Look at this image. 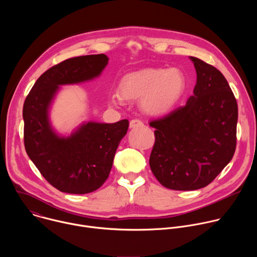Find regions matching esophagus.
Instances as JSON below:
<instances>
[{"label": "esophagus", "instance_id": "esophagus-1", "mask_svg": "<svg viewBox=\"0 0 257 257\" xmlns=\"http://www.w3.org/2000/svg\"><path fill=\"white\" fill-rule=\"evenodd\" d=\"M143 126V123L139 119H133L130 121V128H137Z\"/></svg>", "mask_w": 257, "mask_h": 257}]
</instances>
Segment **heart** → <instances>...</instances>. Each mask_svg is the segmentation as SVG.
I'll list each match as a JSON object with an SVG mask.
<instances>
[{
    "label": "heart",
    "instance_id": "heart-1",
    "mask_svg": "<svg viewBox=\"0 0 257 257\" xmlns=\"http://www.w3.org/2000/svg\"><path fill=\"white\" fill-rule=\"evenodd\" d=\"M185 87V76L178 69H142L121 79L119 92L111 95V102L120 104L124 99L141 98L140 104L144 112L161 115L175 106Z\"/></svg>",
    "mask_w": 257,
    "mask_h": 257
}]
</instances>
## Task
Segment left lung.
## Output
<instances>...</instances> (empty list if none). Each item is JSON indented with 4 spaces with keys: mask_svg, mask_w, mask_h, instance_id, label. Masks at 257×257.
Returning <instances> with one entry per match:
<instances>
[{
    "mask_svg": "<svg viewBox=\"0 0 257 257\" xmlns=\"http://www.w3.org/2000/svg\"><path fill=\"white\" fill-rule=\"evenodd\" d=\"M197 80L185 105L150 123L156 141L150 158L153 174L172 190L207 186L236 150L238 104L221 71L190 57Z\"/></svg>",
    "mask_w": 257,
    "mask_h": 257,
    "instance_id": "1",
    "label": "left lung"
}]
</instances>
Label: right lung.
<instances>
[{"label":"right lung","instance_id":"1","mask_svg":"<svg viewBox=\"0 0 257 257\" xmlns=\"http://www.w3.org/2000/svg\"><path fill=\"white\" fill-rule=\"evenodd\" d=\"M103 55L67 59L36 80L23 104L24 145L29 159L56 189L86 194L98 189L111 172L129 122H87L70 136H59L49 120L50 105L59 85L75 84L100 75L107 65Z\"/></svg>","mask_w":257,"mask_h":257}]
</instances>
